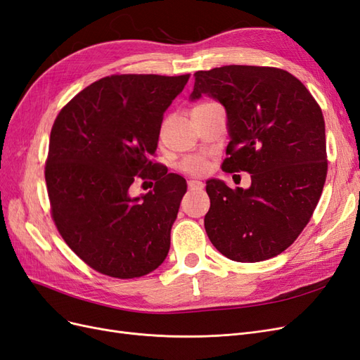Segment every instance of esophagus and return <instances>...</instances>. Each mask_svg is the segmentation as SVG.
Instances as JSON below:
<instances>
[{"label": "esophagus", "mask_w": 360, "mask_h": 360, "mask_svg": "<svg viewBox=\"0 0 360 360\" xmlns=\"http://www.w3.org/2000/svg\"><path fill=\"white\" fill-rule=\"evenodd\" d=\"M188 188H190V190H196V188H203V182H200V181H194V179H191V181H188Z\"/></svg>", "instance_id": "obj_1"}]
</instances>
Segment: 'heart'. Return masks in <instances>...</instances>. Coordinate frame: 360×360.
<instances>
[{"instance_id": "b5f03b06", "label": "heart", "mask_w": 360, "mask_h": 360, "mask_svg": "<svg viewBox=\"0 0 360 360\" xmlns=\"http://www.w3.org/2000/svg\"><path fill=\"white\" fill-rule=\"evenodd\" d=\"M208 104H211V102H202V104H199L198 107H194V108H199V107L208 105ZM179 167H181L182 172L193 174V176H202V174L208 172L210 164H208V160H205L203 157H188L181 162Z\"/></svg>"}]
</instances>
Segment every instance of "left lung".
Returning a JSON list of instances; mask_svg holds the SVG:
<instances>
[{
	"mask_svg": "<svg viewBox=\"0 0 360 360\" xmlns=\"http://www.w3.org/2000/svg\"><path fill=\"white\" fill-rule=\"evenodd\" d=\"M226 108L231 141L221 170L249 172L252 186L210 179L208 238L226 258L259 262L282 253L309 223L327 176L320 105L290 72L231 65L194 74L191 101Z\"/></svg>",
	"mask_w": 360,
	"mask_h": 360,
	"instance_id": "8db88e82",
	"label": "left lung"
}]
</instances>
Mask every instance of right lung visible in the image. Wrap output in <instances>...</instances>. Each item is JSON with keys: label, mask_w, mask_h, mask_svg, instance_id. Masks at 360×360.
Masks as SVG:
<instances>
[{"label": "right lung", "mask_w": 360, "mask_h": 360, "mask_svg": "<svg viewBox=\"0 0 360 360\" xmlns=\"http://www.w3.org/2000/svg\"><path fill=\"white\" fill-rule=\"evenodd\" d=\"M188 78H101L56 117L45 166L51 215L69 248L102 274L134 279L158 269L169 253L187 182L149 157L164 111ZM137 179H153L156 186L131 198Z\"/></svg>", "instance_id": "1"}]
</instances>
